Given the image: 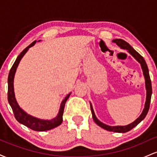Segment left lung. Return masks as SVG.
I'll list each match as a JSON object with an SVG mask.
<instances>
[{
	"mask_svg": "<svg viewBox=\"0 0 157 157\" xmlns=\"http://www.w3.org/2000/svg\"><path fill=\"white\" fill-rule=\"evenodd\" d=\"M113 42L116 43L117 45L118 46H120L122 49H126L128 53H130L133 57L136 59V60L140 63L141 65V68L142 69V72H143L144 77H145V89H146V100H145V108H144L143 111L140 116L136 119L135 121L131 122V124L127 125H117V126H110L106 125V124L102 123V122H100L98 119L97 118L96 115H95L94 111L92 105L90 102V106H91V113H92V117L94 121L100 127L102 128L105 130H107L109 131H113V132H117V133H125L128 131H131V129L134 128L135 126H136L140 123L142 120H143L146 117L147 112H148L149 107H150V103H151V94H152V87H151V81L150 78V75H149V71H148V68L145 63V60H144L143 57H142L137 52L135 51L131 46L128 44L127 42H125V40L122 39H115L113 40Z\"/></svg>",
	"mask_w": 157,
	"mask_h": 157,
	"instance_id": "8db88e82",
	"label": "left lung"
}]
</instances>
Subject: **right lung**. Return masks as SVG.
I'll return each mask as SVG.
<instances>
[{"label":"right lung","mask_w":157,"mask_h":157,"mask_svg":"<svg viewBox=\"0 0 157 157\" xmlns=\"http://www.w3.org/2000/svg\"><path fill=\"white\" fill-rule=\"evenodd\" d=\"M40 40H38L40 42ZM37 41H34L29 46L25 48L23 51L21 52L20 55L17 56V59H16L15 62L14 63L13 66L11 68L10 74H9L8 77V101L9 103L12 108V111H13L14 115L16 120L18 121L20 123L23 124L26 127L29 128L32 130L36 131H45L51 130L52 128L57 127L61 125L63 122V114L65 104L69 97L71 93L64 98L61 102L60 109H59V112L57 113V117L53 118L52 120H41V119L32 116V115L28 114L26 112H25L20 107L18 103H17V100H16L15 91H14V78H15V75L17 70V66H18L20 61L21 60L22 57L25 55L29 48H31L34 45L36 44Z\"/></svg>","instance_id":"obj_1"}]
</instances>
